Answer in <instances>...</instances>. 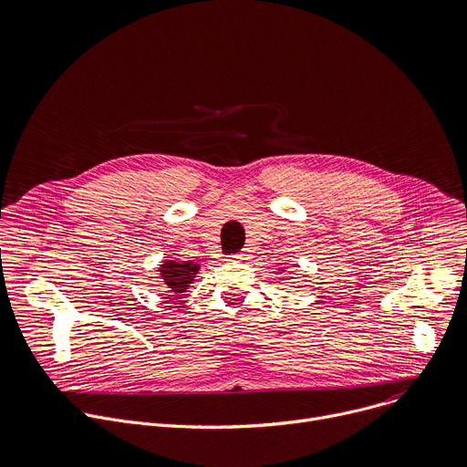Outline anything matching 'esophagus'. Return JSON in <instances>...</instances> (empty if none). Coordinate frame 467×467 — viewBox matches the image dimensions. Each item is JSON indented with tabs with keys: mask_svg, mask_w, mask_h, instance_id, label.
Masks as SVG:
<instances>
[{
	"mask_svg": "<svg viewBox=\"0 0 467 467\" xmlns=\"http://www.w3.org/2000/svg\"><path fill=\"white\" fill-rule=\"evenodd\" d=\"M245 259H247V254H245V252H240V254L229 255V261H233V263H238V261H245Z\"/></svg>",
	"mask_w": 467,
	"mask_h": 467,
	"instance_id": "esophagus-1",
	"label": "esophagus"
}]
</instances>
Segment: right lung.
Here are the masks:
<instances>
[{
  "label": "right lung",
  "mask_w": 467,
  "mask_h": 467,
  "mask_svg": "<svg viewBox=\"0 0 467 467\" xmlns=\"http://www.w3.org/2000/svg\"><path fill=\"white\" fill-rule=\"evenodd\" d=\"M199 268L201 266L193 261H163V265L158 268L161 285H167L172 293L182 295L193 284Z\"/></svg>",
  "instance_id": "right-lung-1"
}]
</instances>
